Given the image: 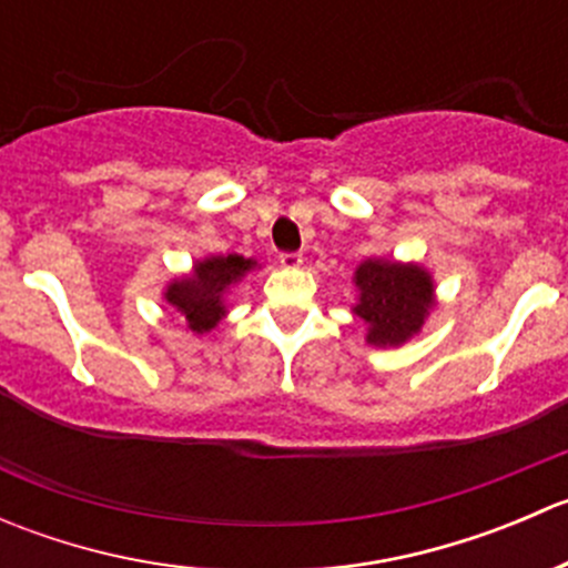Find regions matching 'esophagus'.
Listing matches in <instances>:
<instances>
[{"label":"esophagus","instance_id":"34e87169","mask_svg":"<svg viewBox=\"0 0 568 568\" xmlns=\"http://www.w3.org/2000/svg\"><path fill=\"white\" fill-rule=\"evenodd\" d=\"M280 266L285 268L302 266V252H280Z\"/></svg>","mask_w":568,"mask_h":568}]
</instances>
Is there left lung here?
I'll use <instances>...</instances> for the list:
<instances>
[{"instance_id": "1", "label": "left lung", "mask_w": 568, "mask_h": 568, "mask_svg": "<svg viewBox=\"0 0 568 568\" xmlns=\"http://www.w3.org/2000/svg\"><path fill=\"white\" fill-rule=\"evenodd\" d=\"M359 318L371 326L374 346H398L420 329L432 307V280L417 266L368 261L357 268Z\"/></svg>"}]
</instances>
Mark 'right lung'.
I'll return each mask as SVG.
<instances>
[{
	"instance_id": "add662e5",
	"label": "right lung",
	"mask_w": 568,
	"mask_h": 568,
	"mask_svg": "<svg viewBox=\"0 0 568 568\" xmlns=\"http://www.w3.org/2000/svg\"><path fill=\"white\" fill-rule=\"evenodd\" d=\"M252 266L255 263L242 255L209 257V261L194 266L192 277L170 285L168 302L186 316L194 332H209L216 321L225 316L222 291L236 283L239 277H244V272H250Z\"/></svg>"
}]
</instances>
